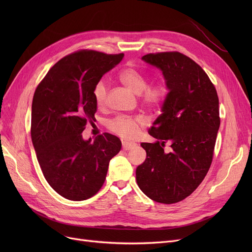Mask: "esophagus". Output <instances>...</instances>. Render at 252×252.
Listing matches in <instances>:
<instances>
[{
	"mask_svg": "<svg viewBox=\"0 0 252 252\" xmlns=\"http://www.w3.org/2000/svg\"><path fill=\"white\" fill-rule=\"evenodd\" d=\"M136 146L135 143H128V142H123V148L124 150H130Z\"/></svg>",
	"mask_w": 252,
	"mask_h": 252,
	"instance_id": "esophagus-1",
	"label": "esophagus"
}]
</instances>
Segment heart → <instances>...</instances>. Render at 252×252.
<instances>
[{
    "label": "heart",
    "instance_id": "obj_1",
    "mask_svg": "<svg viewBox=\"0 0 252 252\" xmlns=\"http://www.w3.org/2000/svg\"><path fill=\"white\" fill-rule=\"evenodd\" d=\"M118 78L128 89L139 94L141 103L148 109L156 110L160 108L168 96V87L165 82L158 81L147 86V76L133 66H127L119 71ZM107 95L108 83L102 78L93 89V96L97 106L103 107L107 101ZM143 125V117L138 115H117L106 123L111 131L126 140L135 139Z\"/></svg>",
    "mask_w": 252,
    "mask_h": 252
}]
</instances>
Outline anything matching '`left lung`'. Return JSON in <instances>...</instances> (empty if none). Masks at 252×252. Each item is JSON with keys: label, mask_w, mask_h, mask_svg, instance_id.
Here are the masks:
<instances>
[{"label": "left lung", "mask_w": 252, "mask_h": 252, "mask_svg": "<svg viewBox=\"0 0 252 252\" xmlns=\"http://www.w3.org/2000/svg\"><path fill=\"white\" fill-rule=\"evenodd\" d=\"M142 59L162 71L168 96L149 128L155 143H142L147 157L136 169L139 188L164 204L182 201L205 178L220 124L219 97L208 75L180 52L150 53ZM169 141L172 150L164 152Z\"/></svg>", "instance_id": "8db88e82"}]
</instances>
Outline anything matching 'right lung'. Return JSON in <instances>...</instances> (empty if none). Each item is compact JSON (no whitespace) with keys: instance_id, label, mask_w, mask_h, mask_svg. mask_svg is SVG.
Wrapping results in <instances>:
<instances>
[{"instance_id":"add662e5","label":"right lung","mask_w":252,"mask_h":252,"mask_svg":"<svg viewBox=\"0 0 252 252\" xmlns=\"http://www.w3.org/2000/svg\"><path fill=\"white\" fill-rule=\"evenodd\" d=\"M124 58L81 50L60 59L35 89L31 134L37 161L50 186L72 201L97 194L109 161L122 148L116 136L104 133L85 141L82 133L95 122L93 89Z\"/></svg>"}]
</instances>
